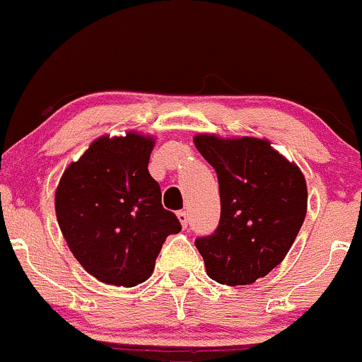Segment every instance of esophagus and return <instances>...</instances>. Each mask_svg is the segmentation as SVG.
I'll use <instances>...</instances> for the list:
<instances>
[{
	"instance_id": "esophagus-1",
	"label": "esophagus",
	"mask_w": 362,
	"mask_h": 362,
	"mask_svg": "<svg viewBox=\"0 0 362 362\" xmlns=\"http://www.w3.org/2000/svg\"><path fill=\"white\" fill-rule=\"evenodd\" d=\"M177 219H180V223L182 225V228H186L189 223V218H188V212L186 211H180L177 212Z\"/></svg>"
}]
</instances>
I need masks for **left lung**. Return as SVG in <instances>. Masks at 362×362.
Returning a JSON list of instances; mask_svg holds the SVG:
<instances>
[{"instance_id":"left-lung-1","label":"left lung","mask_w":362,"mask_h":362,"mask_svg":"<svg viewBox=\"0 0 362 362\" xmlns=\"http://www.w3.org/2000/svg\"><path fill=\"white\" fill-rule=\"evenodd\" d=\"M214 167L221 218L212 235L195 240L212 281L245 286L274 270L291 249L307 214V182L270 141L193 137Z\"/></svg>"}]
</instances>
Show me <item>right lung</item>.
Listing matches in <instances>:
<instances>
[{
  "instance_id": "add662e5",
  "label": "right lung",
  "mask_w": 362,
  "mask_h": 362,
  "mask_svg": "<svg viewBox=\"0 0 362 362\" xmlns=\"http://www.w3.org/2000/svg\"><path fill=\"white\" fill-rule=\"evenodd\" d=\"M155 139L137 132L103 136L62 174L55 214L71 252L104 284H141L170 233L176 214L162 206L160 186L148 173Z\"/></svg>"
}]
</instances>
